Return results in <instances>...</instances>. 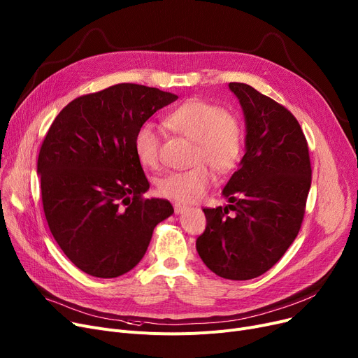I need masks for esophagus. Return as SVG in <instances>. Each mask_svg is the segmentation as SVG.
Segmentation results:
<instances>
[{"mask_svg": "<svg viewBox=\"0 0 358 358\" xmlns=\"http://www.w3.org/2000/svg\"><path fill=\"white\" fill-rule=\"evenodd\" d=\"M185 209H187V206H185V204L174 203V212H176V213H181V212H184Z\"/></svg>", "mask_w": 358, "mask_h": 358, "instance_id": "obj_1", "label": "esophagus"}]
</instances>
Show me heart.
<instances>
[{
    "label": "heart",
    "mask_w": 358,
    "mask_h": 358,
    "mask_svg": "<svg viewBox=\"0 0 358 358\" xmlns=\"http://www.w3.org/2000/svg\"><path fill=\"white\" fill-rule=\"evenodd\" d=\"M166 127L193 141V166L162 177L157 189L169 200L190 203L201 199L215 182L212 168L228 174L242 154V129L231 111L209 101L187 100L165 117ZM135 152L148 168H157L161 155V138L157 129L142 124L135 136Z\"/></svg>",
    "instance_id": "heart-1"
}]
</instances>
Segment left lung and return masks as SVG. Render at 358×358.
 <instances>
[{
	"mask_svg": "<svg viewBox=\"0 0 358 358\" xmlns=\"http://www.w3.org/2000/svg\"><path fill=\"white\" fill-rule=\"evenodd\" d=\"M229 88L245 115L247 152L223 189L231 204L203 209L208 223L196 248L219 277L250 280L268 271L296 239L312 166L303 130L283 104L248 84Z\"/></svg>",
	"mask_w": 358,
	"mask_h": 358,
	"instance_id": "left-lung-1",
	"label": "left lung"
}]
</instances>
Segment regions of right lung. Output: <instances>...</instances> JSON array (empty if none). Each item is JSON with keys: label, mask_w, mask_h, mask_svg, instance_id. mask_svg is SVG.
<instances>
[{"label": "right lung", "mask_w": 358, "mask_h": 358, "mask_svg": "<svg viewBox=\"0 0 358 358\" xmlns=\"http://www.w3.org/2000/svg\"><path fill=\"white\" fill-rule=\"evenodd\" d=\"M178 96L116 84L66 104L42 142L43 212L64 254L81 271L119 277L145 255L157 224L174 213L146 199L148 178L135 152L138 129Z\"/></svg>", "instance_id": "1"}]
</instances>
